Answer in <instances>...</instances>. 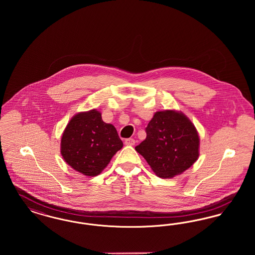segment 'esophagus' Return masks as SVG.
I'll use <instances>...</instances> for the list:
<instances>
[{
  "label": "esophagus",
  "instance_id": "obj_1",
  "mask_svg": "<svg viewBox=\"0 0 255 255\" xmlns=\"http://www.w3.org/2000/svg\"><path fill=\"white\" fill-rule=\"evenodd\" d=\"M124 143H125L126 145L133 146V144H134V139H133V138H126L125 141H124Z\"/></svg>",
  "mask_w": 255,
  "mask_h": 255
}]
</instances>
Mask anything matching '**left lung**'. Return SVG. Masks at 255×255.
I'll return each mask as SVG.
<instances>
[{"mask_svg":"<svg viewBox=\"0 0 255 255\" xmlns=\"http://www.w3.org/2000/svg\"><path fill=\"white\" fill-rule=\"evenodd\" d=\"M145 132V139L134 149L158 177L180 175L198 159L200 137L194 124L182 112L155 113Z\"/></svg>","mask_w":255,"mask_h":255,"instance_id":"1","label":"left lung"}]
</instances>
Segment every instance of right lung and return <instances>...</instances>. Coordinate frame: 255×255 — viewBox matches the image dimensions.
Segmentation results:
<instances>
[{
	"label": "right lung",
	"instance_id": "1",
	"mask_svg": "<svg viewBox=\"0 0 255 255\" xmlns=\"http://www.w3.org/2000/svg\"><path fill=\"white\" fill-rule=\"evenodd\" d=\"M123 146L114 125L102 121L96 109L76 114L61 138V155L77 172L90 177L99 175Z\"/></svg>",
	"mask_w": 255,
	"mask_h": 255
}]
</instances>
